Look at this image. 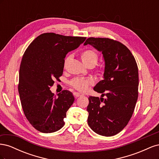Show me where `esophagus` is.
<instances>
[{"label":"esophagus","instance_id":"obj_1","mask_svg":"<svg viewBox=\"0 0 159 159\" xmlns=\"http://www.w3.org/2000/svg\"><path fill=\"white\" fill-rule=\"evenodd\" d=\"M73 95H74L75 98H78V97H80V96H81V95H84L83 93H78V92H74Z\"/></svg>","mask_w":159,"mask_h":159}]
</instances>
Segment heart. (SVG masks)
<instances>
[{
    "mask_svg": "<svg viewBox=\"0 0 159 159\" xmlns=\"http://www.w3.org/2000/svg\"><path fill=\"white\" fill-rule=\"evenodd\" d=\"M81 59L85 66L88 67H93L97 64L98 60V54L95 50L91 48L85 49L81 52L80 54ZM68 57L65 59L64 66H66L67 62H68ZM98 72H102V68H98ZM93 81L89 78H75L70 81V85L77 90L84 91L88 88V86L92 85Z\"/></svg>",
    "mask_w": 159,
    "mask_h": 159,
    "instance_id": "heart-1",
    "label": "heart"
}]
</instances>
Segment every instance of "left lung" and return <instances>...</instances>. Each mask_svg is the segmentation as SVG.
Returning <instances> with one entry per match:
<instances>
[{
    "label": "left lung",
    "instance_id": "left-lung-1",
    "mask_svg": "<svg viewBox=\"0 0 159 159\" xmlns=\"http://www.w3.org/2000/svg\"><path fill=\"white\" fill-rule=\"evenodd\" d=\"M87 44L102 52L105 63L103 80L93 88L102 98H88V123L96 133L113 136L128 124L135 107L139 94L137 62L128 48L119 41L91 37L84 43Z\"/></svg>",
    "mask_w": 159,
    "mask_h": 159
}]
</instances>
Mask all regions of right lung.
I'll return each instance as SVG.
<instances>
[{
    "label": "right lung",
    "instance_id": "add662e5",
    "mask_svg": "<svg viewBox=\"0 0 159 159\" xmlns=\"http://www.w3.org/2000/svg\"><path fill=\"white\" fill-rule=\"evenodd\" d=\"M85 39L44 33L36 38L24 53L19 70L18 93L26 119L40 132H56L64 125V119L74 97L68 90L56 96L50 89L63 74L66 54Z\"/></svg>",
    "mask_w": 159,
    "mask_h": 159
}]
</instances>
